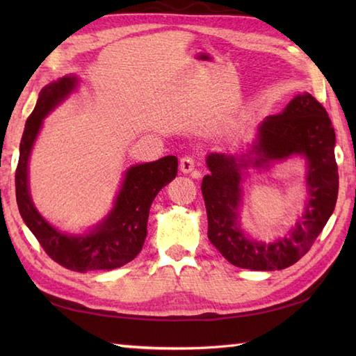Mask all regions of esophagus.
Instances as JSON below:
<instances>
[{
	"mask_svg": "<svg viewBox=\"0 0 356 356\" xmlns=\"http://www.w3.org/2000/svg\"><path fill=\"white\" fill-rule=\"evenodd\" d=\"M195 165H197V162H195L194 156H184L182 159H180L179 168L182 172L188 174V172H193L195 170Z\"/></svg>",
	"mask_w": 356,
	"mask_h": 356,
	"instance_id": "1",
	"label": "esophagus"
}]
</instances>
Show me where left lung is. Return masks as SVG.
Returning <instances> with one entry per match:
<instances>
[{
	"label": "left lung",
	"instance_id": "obj_1",
	"mask_svg": "<svg viewBox=\"0 0 356 356\" xmlns=\"http://www.w3.org/2000/svg\"><path fill=\"white\" fill-rule=\"evenodd\" d=\"M335 130L326 108L312 95L295 96L287 107L259 127L257 140L241 156L211 153L202 194L208 214V237L220 254L237 268L252 270L284 269L303 257L320 236L335 209L338 166ZM301 154L308 161L309 200L305 214L288 236L272 244L248 239L239 228L241 177L251 165Z\"/></svg>",
	"mask_w": 356,
	"mask_h": 356
}]
</instances>
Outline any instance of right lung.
<instances>
[{
  "label": "right lung",
  "instance_id": "right-lung-1",
  "mask_svg": "<svg viewBox=\"0 0 356 356\" xmlns=\"http://www.w3.org/2000/svg\"><path fill=\"white\" fill-rule=\"evenodd\" d=\"M76 84L74 76H64L41 90L19 143V161L15 172L17 203L22 220L51 260L76 272L110 270L124 266L140 252L147 237L149 207L157 193L176 177L177 157L165 156L156 162L128 168L115 207L88 234L69 236L53 228L30 199L29 157L44 118L76 88Z\"/></svg>",
  "mask_w": 356,
  "mask_h": 356
}]
</instances>
